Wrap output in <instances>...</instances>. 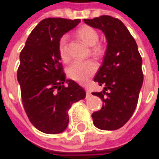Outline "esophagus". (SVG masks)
Returning a JSON list of instances; mask_svg holds the SVG:
<instances>
[{
    "mask_svg": "<svg viewBox=\"0 0 159 159\" xmlns=\"http://www.w3.org/2000/svg\"><path fill=\"white\" fill-rule=\"evenodd\" d=\"M85 90H86V95H87V97H89L91 95V91L89 90V88H86L85 89Z\"/></svg>",
    "mask_w": 159,
    "mask_h": 159,
    "instance_id": "obj_1",
    "label": "esophagus"
}]
</instances>
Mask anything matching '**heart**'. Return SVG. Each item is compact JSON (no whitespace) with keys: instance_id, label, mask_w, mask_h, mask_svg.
<instances>
[{"instance_id":"heart-1","label":"heart","mask_w":159,"mask_h":159,"mask_svg":"<svg viewBox=\"0 0 159 159\" xmlns=\"http://www.w3.org/2000/svg\"><path fill=\"white\" fill-rule=\"evenodd\" d=\"M77 35L80 39L89 46L92 47V52L95 55H100L102 52V45H96L99 40V34L94 28L90 26H83L77 31ZM67 35L62 36L58 43V52L60 57L64 61L69 60V54L67 51ZM97 66L94 61L76 60L73 62L68 69V75L71 79L80 83H87L90 76L94 74Z\"/></svg>"}]
</instances>
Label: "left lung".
Returning <instances> with one entry per match:
<instances>
[{
    "label": "left lung",
    "instance_id": "obj_1",
    "mask_svg": "<svg viewBox=\"0 0 159 159\" xmlns=\"http://www.w3.org/2000/svg\"><path fill=\"white\" fill-rule=\"evenodd\" d=\"M83 21L101 30L107 43L102 64L94 79L104 88L92 93L102 100L103 105L93 113V122L99 129L117 130L129 120L137 107L144 79L141 56L135 39L118 19L102 15Z\"/></svg>",
    "mask_w": 159,
    "mask_h": 159
}]
</instances>
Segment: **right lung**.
Wrapping results in <instances>:
<instances>
[{
  "label": "right lung",
  "instance_id": "add662e5",
  "mask_svg": "<svg viewBox=\"0 0 159 159\" xmlns=\"http://www.w3.org/2000/svg\"><path fill=\"white\" fill-rule=\"evenodd\" d=\"M80 22L79 19L63 18L41 20L20 55L17 79L22 103L31 123L45 134L63 133L69 124L68 110L73 103L86 96L83 88L66 79L58 52L61 37Z\"/></svg>",
  "mask_w": 159,
  "mask_h": 159
}]
</instances>
